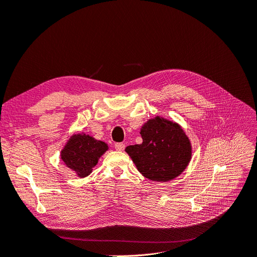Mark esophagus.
<instances>
[{
  "mask_svg": "<svg viewBox=\"0 0 257 257\" xmlns=\"http://www.w3.org/2000/svg\"><path fill=\"white\" fill-rule=\"evenodd\" d=\"M114 147H115L116 150H123L125 149V145H123L122 143H115V145H114Z\"/></svg>",
  "mask_w": 257,
  "mask_h": 257,
  "instance_id": "esophagus-1",
  "label": "esophagus"
}]
</instances>
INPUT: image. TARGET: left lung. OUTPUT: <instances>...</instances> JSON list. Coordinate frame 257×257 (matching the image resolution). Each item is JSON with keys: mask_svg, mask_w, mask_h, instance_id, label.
<instances>
[{"mask_svg": "<svg viewBox=\"0 0 257 257\" xmlns=\"http://www.w3.org/2000/svg\"><path fill=\"white\" fill-rule=\"evenodd\" d=\"M140 134L143 143L125 150L142 175L166 182L183 173L192 159V145L177 122L157 116L145 122Z\"/></svg>", "mask_w": 257, "mask_h": 257, "instance_id": "1", "label": "left lung"}]
</instances>
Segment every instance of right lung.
<instances>
[{"instance_id": "obj_1", "label": "right lung", "mask_w": 257, "mask_h": 257, "mask_svg": "<svg viewBox=\"0 0 257 257\" xmlns=\"http://www.w3.org/2000/svg\"><path fill=\"white\" fill-rule=\"evenodd\" d=\"M108 150L104 142L97 141L84 134L74 135L61 150V159L64 164L77 174L78 177H87L97 164L98 159Z\"/></svg>"}]
</instances>
